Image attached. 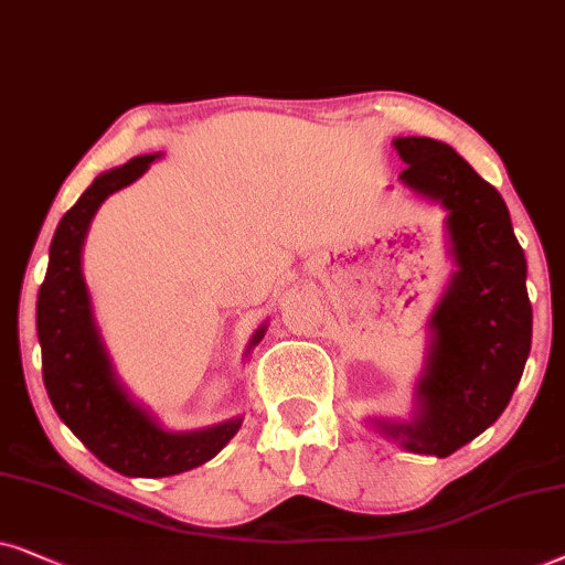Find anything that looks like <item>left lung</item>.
<instances>
[{"mask_svg":"<svg viewBox=\"0 0 565 565\" xmlns=\"http://www.w3.org/2000/svg\"><path fill=\"white\" fill-rule=\"evenodd\" d=\"M401 180L447 212L452 281L428 320L426 370L413 418L372 424L416 455L449 457L507 408L532 345L527 260L501 193L452 147L397 137Z\"/></svg>","mask_w":565,"mask_h":565,"instance_id":"obj_1","label":"left lung"}]
</instances>
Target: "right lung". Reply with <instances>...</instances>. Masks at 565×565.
Wrapping results in <instances>:
<instances>
[{"mask_svg":"<svg viewBox=\"0 0 565 565\" xmlns=\"http://www.w3.org/2000/svg\"><path fill=\"white\" fill-rule=\"evenodd\" d=\"M157 157L160 154L134 157L97 175L62 216L51 239L49 270L35 307L43 385L51 405L97 460L129 478H164L199 468L212 460L243 424V418H230L199 431L162 428L120 385L97 333L82 276V243L103 201L145 175ZM263 333L266 326L255 330L247 351L260 343Z\"/></svg>","mask_w":565,"mask_h":565,"instance_id":"obj_1","label":"right lung"}]
</instances>
